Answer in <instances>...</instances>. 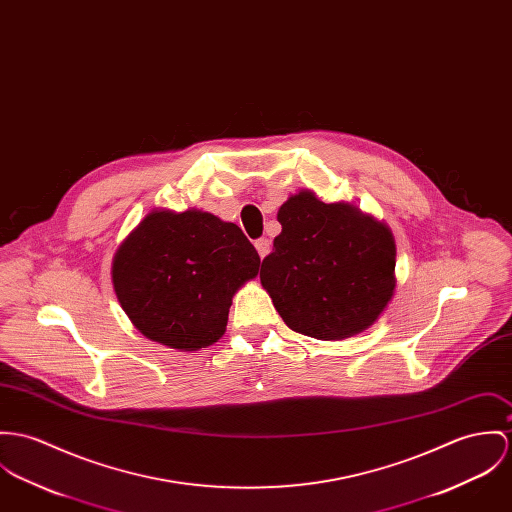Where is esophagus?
Listing matches in <instances>:
<instances>
[{"instance_id":"1","label":"esophagus","mask_w":512,"mask_h":512,"mask_svg":"<svg viewBox=\"0 0 512 512\" xmlns=\"http://www.w3.org/2000/svg\"><path fill=\"white\" fill-rule=\"evenodd\" d=\"M254 246H256V250H258L260 258H266V256L270 254V250H272V242H270V238H266V236L258 238V240L254 242Z\"/></svg>"}]
</instances>
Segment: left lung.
Returning <instances> with one entry per match:
<instances>
[{
  "instance_id": "8db88e82",
  "label": "left lung",
  "mask_w": 512,
  "mask_h": 512,
  "mask_svg": "<svg viewBox=\"0 0 512 512\" xmlns=\"http://www.w3.org/2000/svg\"><path fill=\"white\" fill-rule=\"evenodd\" d=\"M281 233L264 258L260 281L283 323L319 340H342L372 326L393 297L391 231L346 203L311 191L278 211Z\"/></svg>"
}]
</instances>
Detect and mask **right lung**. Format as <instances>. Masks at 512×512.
I'll use <instances>...</instances> for the list:
<instances>
[{
	"label": "right lung",
	"mask_w": 512,
	"mask_h": 512,
	"mask_svg": "<svg viewBox=\"0 0 512 512\" xmlns=\"http://www.w3.org/2000/svg\"><path fill=\"white\" fill-rule=\"evenodd\" d=\"M260 256L234 223L203 211H152L119 246L113 287L140 332L178 350L217 342L236 289Z\"/></svg>",
	"instance_id": "add662e5"
}]
</instances>
